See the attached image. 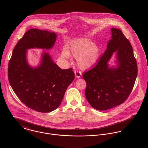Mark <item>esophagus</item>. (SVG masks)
Returning a JSON list of instances; mask_svg holds the SVG:
<instances>
[{
    "mask_svg": "<svg viewBox=\"0 0 148 148\" xmlns=\"http://www.w3.org/2000/svg\"><path fill=\"white\" fill-rule=\"evenodd\" d=\"M75 76L77 78L80 77L82 75V72L80 71H77V70H75Z\"/></svg>",
    "mask_w": 148,
    "mask_h": 148,
    "instance_id": "obj_1",
    "label": "esophagus"
}]
</instances>
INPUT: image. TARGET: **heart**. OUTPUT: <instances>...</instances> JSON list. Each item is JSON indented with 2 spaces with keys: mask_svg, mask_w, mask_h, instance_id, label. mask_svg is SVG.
I'll use <instances>...</instances> for the list:
<instances>
[{
  "mask_svg": "<svg viewBox=\"0 0 148 148\" xmlns=\"http://www.w3.org/2000/svg\"><path fill=\"white\" fill-rule=\"evenodd\" d=\"M69 51L64 48L62 56L68 59L71 54L76 59L79 66L82 69H88L93 66L98 60L100 56V49L88 39H81L70 43Z\"/></svg>",
  "mask_w": 148,
  "mask_h": 148,
  "instance_id": "1",
  "label": "heart"
}]
</instances>
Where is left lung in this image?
<instances>
[{"label":"left lung","instance_id":"obj_1","mask_svg":"<svg viewBox=\"0 0 148 148\" xmlns=\"http://www.w3.org/2000/svg\"><path fill=\"white\" fill-rule=\"evenodd\" d=\"M112 39L96 64L84 72L86 83L85 95L93 108L104 110L123 104L130 95L137 76V64L130 42L122 31L111 28ZM117 51L118 67L107 64L112 53Z\"/></svg>","mask_w":148,"mask_h":148}]
</instances>
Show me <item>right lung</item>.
Segmentation results:
<instances>
[{
    "mask_svg": "<svg viewBox=\"0 0 148 148\" xmlns=\"http://www.w3.org/2000/svg\"><path fill=\"white\" fill-rule=\"evenodd\" d=\"M56 38L55 33L48 31L28 30L15 45L8 63V77L14 92L23 104L39 112L48 113L57 109L75 79L72 68L62 69L45 52L37 68H31L27 64V49L51 48Z\"/></svg>",
    "mask_w": 148,
    "mask_h": 148,
    "instance_id": "obj_1",
    "label": "right lung"
}]
</instances>
